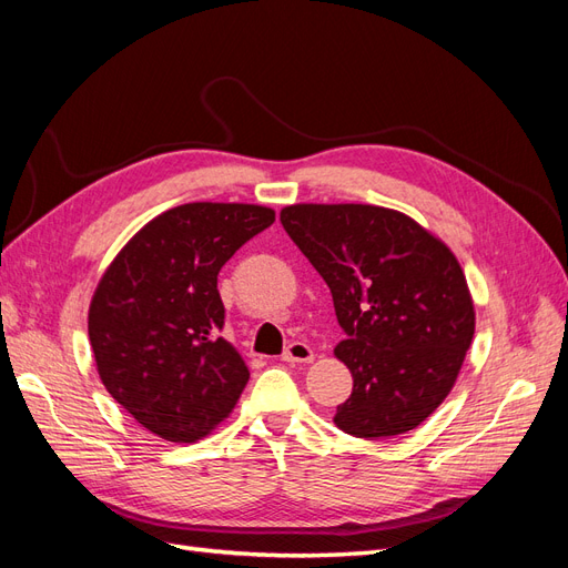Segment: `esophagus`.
<instances>
[{
	"mask_svg": "<svg viewBox=\"0 0 568 568\" xmlns=\"http://www.w3.org/2000/svg\"><path fill=\"white\" fill-rule=\"evenodd\" d=\"M313 357H315L313 348L303 341H291L286 351L282 353L284 363H313Z\"/></svg>",
	"mask_w": 568,
	"mask_h": 568,
	"instance_id": "1",
	"label": "esophagus"
}]
</instances>
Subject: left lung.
Wrapping results in <instances>:
<instances>
[{
    "label": "left lung",
    "instance_id": "left-lung-1",
    "mask_svg": "<svg viewBox=\"0 0 568 568\" xmlns=\"http://www.w3.org/2000/svg\"><path fill=\"white\" fill-rule=\"evenodd\" d=\"M280 220L329 286L346 332L334 353L353 393L336 407V426L369 440L412 432L448 398L474 338L457 257L382 205L298 203Z\"/></svg>",
    "mask_w": 568,
    "mask_h": 568
}]
</instances>
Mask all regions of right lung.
Segmentation results:
<instances>
[{
    "label": "right lung",
    "mask_w": 568,
    "mask_h": 568,
    "mask_svg": "<svg viewBox=\"0 0 568 568\" xmlns=\"http://www.w3.org/2000/svg\"><path fill=\"white\" fill-rule=\"evenodd\" d=\"M274 222L251 203H184L136 232L101 277L90 343L101 382L151 434L209 436L236 405L248 367L220 336L217 274Z\"/></svg>",
    "instance_id": "add662e5"
}]
</instances>
